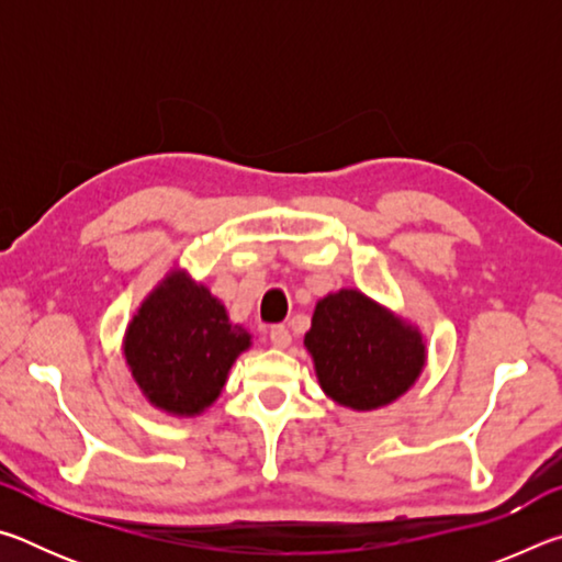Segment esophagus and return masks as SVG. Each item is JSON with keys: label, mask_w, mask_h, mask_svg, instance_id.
Wrapping results in <instances>:
<instances>
[{"label": "esophagus", "mask_w": 562, "mask_h": 562, "mask_svg": "<svg viewBox=\"0 0 562 562\" xmlns=\"http://www.w3.org/2000/svg\"><path fill=\"white\" fill-rule=\"evenodd\" d=\"M270 341H272V347H278V349L290 347V341H292L290 329L284 327V325H274V327H270Z\"/></svg>", "instance_id": "1"}]
</instances>
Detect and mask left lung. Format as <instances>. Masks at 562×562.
<instances>
[{"instance_id": "obj_1", "label": "left lung", "mask_w": 562, "mask_h": 562, "mask_svg": "<svg viewBox=\"0 0 562 562\" xmlns=\"http://www.w3.org/2000/svg\"><path fill=\"white\" fill-rule=\"evenodd\" d=\"M304 347L325 394L357 412L392 404L414 386L426 361L418 329L359 290L317 302Z\"/></svg>"}]
</instances>
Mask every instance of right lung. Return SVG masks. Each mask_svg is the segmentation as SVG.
Returning a JSON list of instances; mask_svg holds the SVG:
<instances>
[{"label": "right lung", "instance_id": "1", "mask_svg": "<svg viewBox=\"0 0 562 562\" xmlns=\"http://www.w3.org/2000/svg\"><path fill=\"white\" fill-rule=\"evenodd\" d=\"M247 347V329L233 325L225 304L186 272L168 274L148 294L123 339L140 392L176 416H195L211 406Z\"/></svg>", "mask_w": 562, "mask_h": 562}]
</instances>
